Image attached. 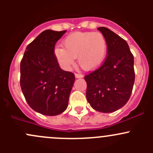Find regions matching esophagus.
<instances>
[{
  "mask_svg": "<svg viewBox=\"0 0 153 153\" xmlns=\"http://www.w3.org/2000/svg\"><path fill=\"white\" fill-rule=\"evenodd\" d=\"M75 78H83V75H81V74H78V73H76V74H75Z\"/></svg>",
  "mask_w": 153,
  "mask_h": 153,
  "instance_id": "1",
  "label": "esophagus"
}]
</instances>
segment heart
Segmentation results:
<instances>
[{"instance_id": "1", "label": "heart", "mask_w": 153, "mask_h": 153, "mask_svg": "<svg viewBox=\"0 0 153 153\" xmlns=\"http://www.w3.org/2000/svg\"><path fill=\"white\" fill-rule=\"evenodd\" d=\"M63 46L55 48V56L64 70L72 68L77 56L83 69H95L102 64L107 52L106 38L101 32H75L64 40Z\"/></svg>"}]
</instances>
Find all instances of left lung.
I'll return each mask as SVG.
<instances>
[{
	"mask_svg": "<svg viewBox=\"0 0 153 153\" xmlns=\"http://www.w3.org/2000/svg\"><path fill=\"white\" fill-rule=\"evenodd\" d=\"M106 38L107 55L98 69L84 77L86 99L95 110L115 112L127 103L135 82L134 58L128 44L106 27L98 28Z\"/></svg>",
	"mask_w": 153,
	"mask_h": 153,
	"instance_id": "left-lung-1",
	"label": "left lung"
}]
</instances>
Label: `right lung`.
<instances>
[{
	"label": "right lung",
	"instance_id": "right-lung-1",
	"mask_svg": "<svg viewBox=\"0 0 153 153\" xmlns=\"http://www.w3.org/2000/svg\"><path fill=\"white\" fill-rule=\"evenodd\" d=\"M66 32H42L27 46L21 61L20 84L24 98L42 115L64 112L75 82V75L61 69L54 53L55 44Z\"/></svg>",
	"mask_w": 153,
	"mask_h": 153
}]
</instances>
